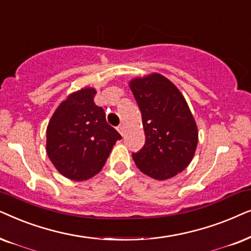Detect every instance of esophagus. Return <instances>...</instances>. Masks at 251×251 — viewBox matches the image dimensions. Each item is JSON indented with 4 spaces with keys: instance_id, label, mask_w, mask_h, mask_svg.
Masks as SVG:
<instances>
[{
    "instance_id": "esophagus-1",
    "label": "esophagus",
    "mask_w": 251,
    "mask_h": 251,
    "mask_svg": "<svg viewBox=\"0 0 251 251\" xmlns=\"http://www.w3.org/2000/svg\"><path fill=\"white\" fill-rule=\"evenodd\" d=\"M117 129H118V132H119L122 135L125 134V129H124V126H123V125H119L118 127H117Z\"/></svg>"
}]
</instances>
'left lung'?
Returning <instances> with one entry per match:
<instances>
[{"mask_svg":"<svg viewBox=\"0 0 251 251\" xmlns=\"http://www.w3.org/2000/svg\"><path fill=\"white\" fill-rule=\"evenodd\" d=\"M142 116L146 142L133 152L135 164L157 180L185 170L198 146V126L186 100L165 76L153 73L129 82Z\"/></svg>","mask_w":251,"mask_h":251,"instance_id":"left-lung-1","label":"left lung"}]
</instances>
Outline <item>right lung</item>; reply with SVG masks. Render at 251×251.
<instances>
[{
  "label": "right lung",
  "mask_w": 251,
  "mask_h": 251,
  "mask_svg": "<svg viewBox=\"0 0 251 251\" xmlns=\"http://www.w3.org/2000/svg\"><path fill=\"white\" fill-rule=\"evenodd\" d=\"M96 91L83 88L62 102L47 128V153L59 173L82 181L98 175L122 135L94 103Z\"/></svg>",
  "instance_id": "1"
}]
</instances>
